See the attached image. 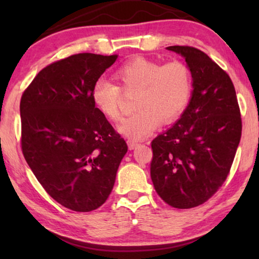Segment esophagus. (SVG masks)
Here are the masks:
<instances>
[{"instance_id": "1", "label": "esophagus", "mask_w": 259, "mask_h": 259, "mask_svg": "<svg viewBox=\"0 0 259 259\" xmlns=\"http://www.w3.org/2000/svg\"><path fill=\"white\" fill-rule=\"evenodd\" d=\"M127 145H128V148L130 150H134V148H136L138 145V141H134V140H127Z\"/></svg>"}]
</instances>
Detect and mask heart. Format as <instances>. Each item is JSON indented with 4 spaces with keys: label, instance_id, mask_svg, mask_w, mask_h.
Listing matches in <instances>:
<instances>
[{
    "label": "heart",
    "instance_id": "obj_1",
    "mask_svg": "<svg viewBox=\"0 0 259 259\" xmlns=\"http://www.w3.org/2000/svg\"><path fill=\"white\" fill-rule=\"evenodd\" d=\"M116 84L104 77L95 81L92 99L102 115L113 121L121 119L123 92L136 93L138 111L123 120L120 133L134 140L150 136L162 122L176 120L189 105L193 92L189 66L179 60L161 63L136 58L123 63L115 72Z\"/></svg>",
    "mask_w": 259,
    "mask_h": 259
}]
</instances>
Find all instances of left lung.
Wrapping results in <instances>:
<instances>
[{
	"label": "left lung",
	"mask_w": 259,
	"mask_h": 259,
	"mask_svg": "<svg viewBox=\"0 0 259 259\" xmlns=\"http://www.w3.org/2000/svg\"><path fill=\"white\" fill-rule=\"evenodd\" d=\"M193 79L182 118L151 143V179L159 197L176 208L207 201L228 178L242 137V118L232 80L204 52L171 46Z\"/></svg>",
	"instance_id": "1"
}]
</instances>
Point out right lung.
Here are the masks:
<instances>
[{
  "label": "right lung",
  "instance_id": "right-lung-1",
  "mask_svg": "<svg viewBox=\"0 0 259 259\" xmlns=\"http://www.w3.org/2000/svg\"><path fill=\"white\" fill-rule=\"evenodd\" d=\"M116 58L80 53L53 62L21 98L23 157L46 192L76 212L107 200L128 150L92 99L94 82Z\"/></svg>",
  "mask_w": 259,
  "mask_h": 259
}]
</instances>
